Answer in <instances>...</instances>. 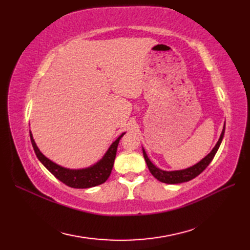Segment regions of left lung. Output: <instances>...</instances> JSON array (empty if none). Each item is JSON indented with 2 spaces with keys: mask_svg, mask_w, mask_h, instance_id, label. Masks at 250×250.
I'll return each instance as SVG.
<instances>
[{
  "mask_svg": "<svg viewBox=\"0 0 250 250\" xmlns=\"http://www.w3.org/2000/svg\"><path fill=\"white\" fill-rule=\"evenodd\" d=\"M224 135V128L222 130V133L220 135V139H219L218 143L216 144V146L214 147V149L210 151V153H208L206 157L203 158L201 162H199L198 164H196L193 167L186 169V170H181V171H171V172H167V171H163L161 169L156 168L155 166L149 161V158L145 152V150H143V154H144V158H145L146 164L148 166V169L151 172V174L157 179L162 181V183L165 184H181V183H186V181L191 180L193 178H195L196 176H198L201 172H203L206 170V168L209 165V163L213 161L214 156L216 155V152L219 149V146L222 142Z\"/></svg>",
  "mask_w": 250,
  "mask_h": 250,
  "instance_id": "1",
  "label": "left lung"
}]
</instances>
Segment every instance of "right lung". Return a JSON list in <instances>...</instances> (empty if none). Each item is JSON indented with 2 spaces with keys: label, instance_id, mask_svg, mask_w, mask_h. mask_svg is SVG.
<instances>
[{
  "label": "right lung",
  "instance_id": "obj_1",
  "mask_svg": "<svg viewBox=\"0 0 250 250\" xmlns=\"http://www.w3.org/2000/svg\"><path fill=\"white\" fill-rule=\"evenodd\" d=\"M123 135L124 133L121 134L120 137L112 143V145L108 149L106 154L104 155V157L99 163L93 166V167L83 170H69L60 167V166L48 160V158L41 152L32 138L31 132H30V140H31L34 152L37 158H39L44 167H46L58 180L71 188H86L99 186L108 179L113 167V162H115L116 158L119 142Z\"/></svg>",
  "mask_w": 250,
  "mask_h": 250
}]
</instances>
